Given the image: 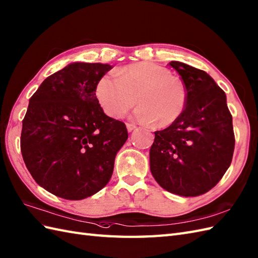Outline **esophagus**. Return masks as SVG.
I'll use <instances>...</instances> for the list:
<instances>
[{"label":"esophagus","instance_id":"34e87169","mask_svg":"<svg viewBox=\"0 0 258 258\" xmlns=\"http://www.w3.org/2000/svg\"><path fill=\"white\" fill-rule=\"evenodd\" d=\"M125 125H127V129H128L129 133H130V131H133V130H135L137 128L136 124L130 123V122H127V123H125Z\"/></svg>","mask_w":258,"mask_h":258}]
</instances>
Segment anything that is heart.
<instances>
[{
	"instance_id": "b5f03b06",
	"label": "heart",
	"mask_w": 258,
	"mask_h": 258,
	"mask_svg": "<svg viewBox=\"0 0 258 258\" xmlns=\"http://www.w3.org/2000/svg\"><path fill=\"white\" fill-rule=\"evenodd\" d=\"M96 98L112 118H121L137 104L136 117L155 128H167L176 122L186 108L184 82L168 69L137 62L119 68L116 75L105 74L96 85Z\"/></svg>"
}]
</instances>
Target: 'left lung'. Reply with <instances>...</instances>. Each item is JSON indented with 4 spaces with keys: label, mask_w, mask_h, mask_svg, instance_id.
<instances>
[{
    "label": "left lung",
    "mask_w": 258,
    "mask_h": 258,
    "mask_svg": "<svg viewBox=\"0 0 258 258\" xmlns=\"http://www.w3.org/2000/svg\"><path fill=\"white\" fill-rule=\"evenodd\" d=\"M187 90V105L176 122L155 131L150 168L169 192L195 197L223 177L234 152L235 138L225 93L209 74L172 61Z\"/></svg>",
    "instance_id": "1"
}]
</instances>
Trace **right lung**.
I'll list each match as a JSON object with an SVG mask.
<instances>
[{
    "label": "right lung",
    "mask_w": 258,
    "mask_h": 258,
    "mask_svg": "<svg viewBox=\"0 0 258 258\" xmlns=\"http://www.w3.org/2000/svg\"><path fill=\"white\" fill-rule=\"evenodd\" d=\"M112 67L75 62L42 82L23 119L21 151L35 181L55 196L81 200L109 181L128 139L122 121L105 114L96 85Z\"/></svg>",
    "instance_id": "obj_1"
}]
</instances>
